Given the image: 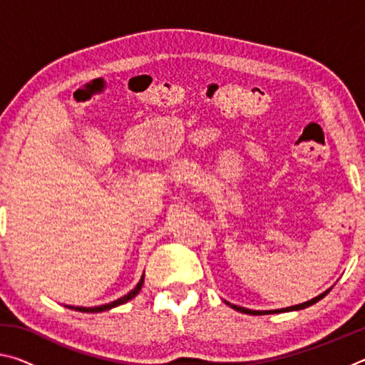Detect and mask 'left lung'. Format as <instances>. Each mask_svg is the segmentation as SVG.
<instances>
[{
	"mask_svg": "<svg viewBox=\"0 0 365 365\" xmlns=\"http://www.w3.org/2000/svg\"><path fill=\"white\" fill-rule=\"evenodd\" d=\"M330 289H327L325 293L319 294L317 298H314L311 301H306L302 302V304H296V306H292V307H285V309H275V311H251V309H246V307H240V306H235V304H230V302H227V304H230L233 309H237V311L243 312V314H251V316H265V314H275V312H288V311H299V309H304V307H309L312 304H316L317 301H320L324 298V296H327V293H329Z\"/></svg>",
	"mask_w": 365,
	"mask_h": 365,
	"instance_id": "left-lung-1",
	"label": "left lung"
}]
</instances>
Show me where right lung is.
Instances as JSON below:
<instances>
[{
  "label": "right lung",
  "instance_id": "obj_1",
  "mask_svg": "<svg viewBox=\"0 0 365 365\" xmlns=\"http://www.w3.org/2000/svg\"><path fill=\"white\" fill-rule=\"evenodd\" d=\"M143 280H145V275H141V279L137 283V287H135L130 293H127L125 296H122V298H119L117 301L109 302V304H103V306H96V307H78V306H66V307L73 309V311H78V312H103V311H108V309H113L115 306H120V304H123V302L130 301L133 296H137L140 293L141 287H143Z\"/></svg>",
  "mask_w": 365,
  "mask_h": 365
}]
</instances>
